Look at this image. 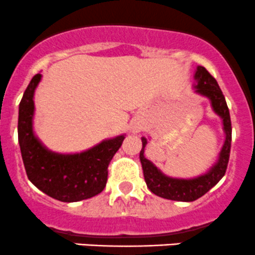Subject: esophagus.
<instances>
[{"label":"esophagus","mask_w":255,"mask_h":255,"mask_svg":"<svg viewBox=\"0 0 255 255\" xmlns=\"http://www.w3.org/2000/svg\"><path fill=\"white\" fill-rule=\"evenodd\" d=\"M133 130H137V127H133Z\"/></svg>","instance_id":"esophagus-1"}]
</instances>
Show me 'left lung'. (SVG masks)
I'll list each match as a JSON object with an SVG mask.
<instances>
[{
	"mask_svg": "<svg viewBox=\"0 0 255 255\" xmlns=\"http://www.w3.org/2000/svg\"><path fill=\"white\" fill-rule=\"evenodd\" d=\"M195 79L196 84L193 88L196 89V93L210 99L213 112L223 122V131L226 133V140H224L222 150L219 152L218 160L212 167L205 175L186 180V178H173L170 176H166L150 160H147L143 155L147 138L141 137L142 148L140 151V161L141 165H142L145 182L151 192L155 193L158 197L166 198V200L180 201V202H192V201L198 200L221 181V178L226 173L227 165H228L229 161L232 124L223 93H222L217 80L208 73V70L205 67L198 65L195 73Z\"/></svg>",
	"mask_w": 255,
	"mask_h": 255,
	"instance_id": "1",
	"label": "left lung"
}]
</instances>
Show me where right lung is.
<instances>
[{
  "label": "right lung",
  "instance_id": "right-lung-1",
  "mask_svg": "<svg viewBox=\"0 0 255 255\" xmlns=\"http://www.w3.org/2000/svg\"><path fill=\"white\" fill-rule=\"evenodd\" d=\"M41 79V73L32 78L18 110V142L28 180L45 195L62 202L94 197L107 185L108 166L125 135L108 138L80 153L48 150L33 132V97Z\"/></svg>",
  "mask_w": 255,
  "mask_h": 255
}]
</instances>
